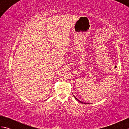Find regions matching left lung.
Here are the masks:
<instances>
[{
    "mask_svg": "<svg viewBox=\"0 0 129 129\" xmlns=\"http://www.w3.org/2000/svg\"><path fill=\"white\" fill-rule=\"evenodd\" d=\"M74 98H75V99H76V100H77L78 101H79V102H80V103H83V104H87L86 103H83V102H82V101H79L78 99L77 98H76L75 96L74 95Z\"/></svg>",
    "mask_w": 129,
    "mask_h": 129,
    "instance_id": "1",
    "label": "left lung"
}]
</instances>
